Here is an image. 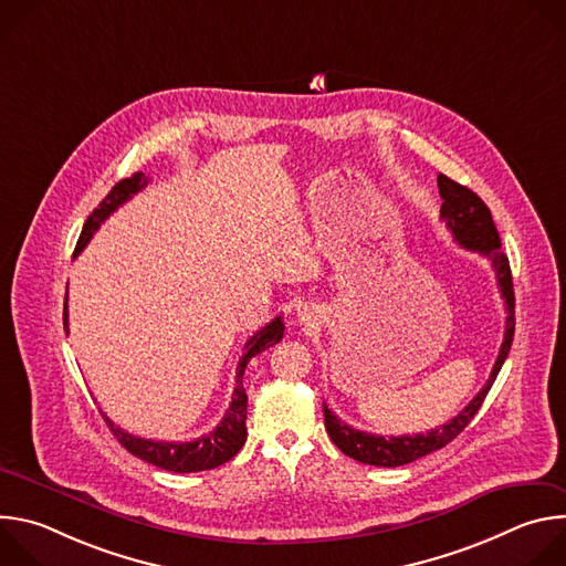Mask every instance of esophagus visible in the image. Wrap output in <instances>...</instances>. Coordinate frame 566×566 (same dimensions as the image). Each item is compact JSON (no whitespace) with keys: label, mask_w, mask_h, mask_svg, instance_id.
<instances>
[{"label":"esophagus","mask_w":566,"mask_h":566,"mask_svg":"<svg viewBox=\"0 0 566 566\" xmlns=\"http://www.w3.org/2000/svg\"><path fill=\"white\" fill-rule=\"evenodd\" d=\"M297 319H300V325H304V327H315L317 322H319V315H317L315 306H304V308L300 311Z\"/></svg>","instance_id":"1"}]
</instances>
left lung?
Returning a JSON list of instances; mask_svg holds the SVG:
<instances>
[{
  "label": "left lung",
  "instance_id": "1",
  "mask_svg": "<svg viewBox=\"0 0 566 566\" xmlns=\"http://www.w3.org/2000/svg\"><path fill=\"white\" fill-rule=\"evenodd\" d=\"M439 184V195L443 199L441 203V219L450 228L452 237L459 247L481 253L483 258H489L493 262L500 293L506 304V332H504V343L497 354L495 367L491 371V378L486 380L476 396L468 402V406L448 423L430 430V432H419V434H402V437H380V434H369L354 430L345 421H340L327 406H325V428L332 437V441L352 459L369 465H382V468H396V465H406L412 463L443 446H448L454 437L461 434V430L470 423V419L479 412L483 398H486L489 389L493 387L509 352L513 345V334H515V291H513V275H511V264L509 258L502 251V239L500 232L493 223V214L489 206L483 203L472 190L465 186L448 179L446 175L437 177Z\"/></svg>",
  "mask_w": 566,
  "mask_h": 566
}]
</instances>
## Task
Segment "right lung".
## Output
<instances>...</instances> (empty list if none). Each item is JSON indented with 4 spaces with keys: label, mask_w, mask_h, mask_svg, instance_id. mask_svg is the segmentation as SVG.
<instances>
[{
    "label": "right lung",
    "mask_w": 566,
    "mask_h": 566,
    "mask_svg": "<svg viewBox=\"0 0 566 566\" xmlns=\"http://www.w3.org/2000/svg\"><path fill=\"white\" fill-rule=\"evenodd\" d=\"M147 186V177L143 172H136L132 175L129 179H123L118 181L109 195L98 203V208L87 217L85 226H83V232H80V239L75 244V253L73 255H80V251H83L90 239L94 237V232L101 228V223L118 208L123 206L127 199H132L136 192H140L143 188ZM64 329L69 332V322H66V302H64ZM284 336V322L282 317L277 315L275 319H271L266 327H262L247 345H244V356L239 358V365H237V387H234V394H232V402L230 408L226 410V417L221 419V423L195 439V441H151V439H140V437H134L125 430H120L118 426H114V421H107L109 430L114 432V437L118 439V443L132 452L134 457L156 465V468H164V470H170V472H199V470H210V468H217L226 461H230L239 450L241 446H244L247 441V402H249V396H247V389H244V369L249 365V360L277 345Z\"/></svg>",
    "instance_id": "right-lung-1"
}]
</instances>
